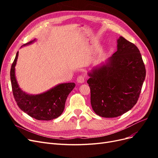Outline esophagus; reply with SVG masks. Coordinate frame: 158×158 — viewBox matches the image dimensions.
Masks as SVG:
<instances>
[{
  "label": "esophagus",
  "instance_id": "obj_1",
  "mask_svg": "<svg viewBox=\"0 0 158 158\" xmlns=\"http://www.w3.org/2000/svg\"><path fill=\"white\" fill-rule=\"evenodd\" d=\"M84 81H85V77L83 75H80L77 78V82L78 83L82 84V83L84 82Z\"/></svg>",
  "mask_w": 158,
  "mask_h": 158
}]
</instances>
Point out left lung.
I'll list each match as a JSON object with an SVG mask.
<instances>
[{
	"instance_id": "8db88e82",
	"label": "left lung",
	"mask_w": 158,
	"mask_h": 158,
	"mask_svg": "<svg viewBox=\"0 0 158 158\" xmlns=\"http://www.w3.org/2000/svg\"><path fill=\"white\" fill-rule=\"evenodd\" d=\"M91 105L98 115L117 117L135 106L146 77V69L138 47L121 36L117 51L106 64L88 73Z\"/></svg>"
}]
</instances>
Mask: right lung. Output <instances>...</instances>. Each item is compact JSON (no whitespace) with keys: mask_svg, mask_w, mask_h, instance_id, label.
I'll list each match as a JSON object with an SVG mask.
<instances>
[{"mask_svg":"<svg viewBox=\"0 0 158 158\" xmlns=\"http://www.w3.org/2000/svg\"><path fill=\"white\" fill-rule=\"evenodd\" d=\"M33 40L23 46L32 44ZM18 56L17 52L10 69V80L14 98L20 109L37 120L50 121L63 113L69 94L75 87V84L63 83L56 85L47 92L38 94H27L19 87L15 76V66Z\"/></svg>","mask_w":158,"mask_h":158,"instance_id":"1","label":"right lung"}]
</instances>
